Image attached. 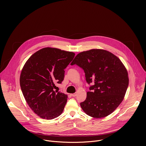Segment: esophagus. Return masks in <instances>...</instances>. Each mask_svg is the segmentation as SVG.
<instances>
[{"mask_svg":"<svg viewBox=\"0 0 146 146\" xmlns=\"http://www.w3.org/2000/svg\"><path fill=\"white\" fill-rule=\"evenodd\" d=\"M71 95H72L73 97H75V96H77V93L75 92V93H74V94H72Z\"/></svg>","mask_w":146,"mask_h":146,"instance_id":"esophagus-1","label":"esophagus"}]
</instances>
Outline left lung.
Listing matches in <instances>:
<instances>
[{
    "label": "left lung",
    "mask_w": 146,
    "mask_h": 146,
    "mask_svg": "<svg viewBox=\"0 0 146 146\" xmlns=\"http://www.w3.org/2000/svg\"><path fill=\"white\" fill-rule=\"evenodd\" d=\"M70 65L84 70L91 84L86 99L80 103L84 111L97 118L113 113L123 100L129 84L128 72L120 59L108 51L93 49L77 54Z\"/></svg>",
    "instance_id": "1"
}]
</instances>
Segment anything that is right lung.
Wrapping results in <instances>:
<instances>
[{"label": "right lung", "mask_w": 146, "mask_h": 146, "mask_svg": "<svg viewBox=\"0 0 146 146\" xmlns=\"http://www.w3.org/2000/svg\"><path fill=\"white\" fill-rule=\"evenodd\" d=\"M74 55L47 47L36 52L25 63L20 76L21 88L29 106L40 117L52 119L63 112L68 96L55 91V84L64 80V70Z\"/></svg>", "instance_id": "add662e5"}]
</instances>
